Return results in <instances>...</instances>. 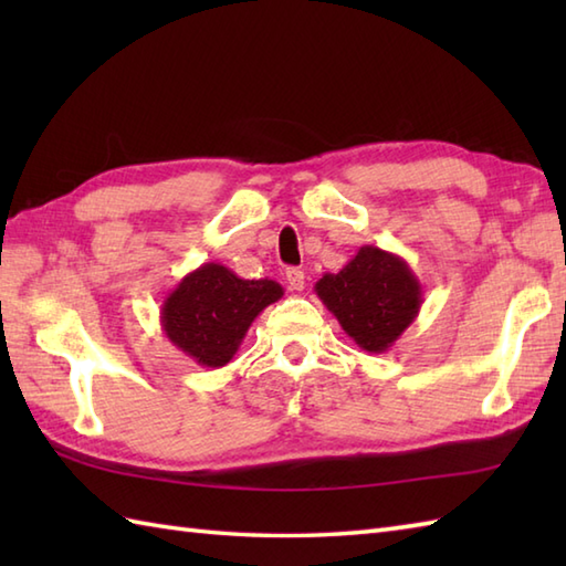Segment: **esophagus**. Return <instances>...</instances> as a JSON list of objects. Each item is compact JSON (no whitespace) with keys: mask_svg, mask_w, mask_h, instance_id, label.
I'll return each mask as SVG.
<instances>
[{"mask_svg":"<svg viewBox=\"0 0 566 566\" xmlns=\"http://www.w3.org/2000/svg\"><path fill=\"white\" fill-rule=\"evenodd\" d=\"M286 284H290L292 292H302L304 284H306L304 272L298 270V268H290V270H286Z\"/></svg>","mask_w":566,"mask_h":566,"instance_id":"34e87169","label":"esophagus"}]
</instances>
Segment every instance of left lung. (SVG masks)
Masks as SVG:
<instances>
[{
	"mask_svg": "<svg viewBox=\"0 0 566 566\" xmlns=\"http://www.w3.org/2000/svg\"><path fill=\"white\" fill-rule=\"evenodd\" d=\"M316 294L367 353H387L416 321L423 286L401 255L363 245L340 272H326Z\"/></svg>",
	"mask_w": 566,
	"mask_h": 566,
	"instance_id": "1",
	"label": "left lung"
}]
</instances>
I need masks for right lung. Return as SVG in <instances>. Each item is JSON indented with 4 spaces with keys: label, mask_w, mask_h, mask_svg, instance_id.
<instances>
[{
    "label": "right lung",
    "mask_w": 566,
    "mask_h": 566,
    "mask_svg": "<svg viewBox=\"0 0 566 566\" xmlns=\"http://www.w3.org/2000/svg\"><path fill=\"white\" fill-rule=\"evenodd\" d=\"M282 294L272 280H243L219 262H203L165 296L160 326L177 350L219 369L231 363L252 321Z\"/></svg>",
    "instance_id": "1"
}]
</instances>
